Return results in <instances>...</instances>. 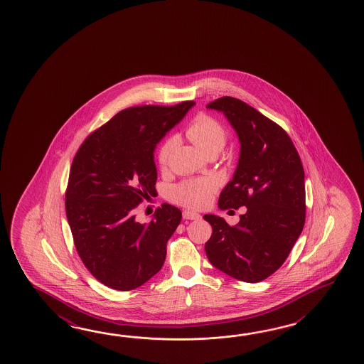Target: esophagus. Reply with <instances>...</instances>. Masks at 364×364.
<instances>
[{"instance_id": "esophagus-1", "label": "esophagus", "mask_w": 364, "mask_h": 364, "mask_svg": "<svg viewBox=\"0 0 364 364\" xmlns=\"http://www.w3.org/2000/svg\"><path fill=\"white\" fill-rule=\"evenodd\" d=\"M183 218L186 220H198V218H200V215L199 213H195L193 210H188V209H186L183 210Z\"/></svg>"}]
</instances>
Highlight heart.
<instances>
[{
  "label": "heart",
  "mask_w": 364,
  "mask_h": 364,
  "mask_svg": "<svg viewBox=\"0 0 364 364\" xmlns=\"http://www.w3.org/2000/svg\"><path fill=\"white\" fill-rule=\"evenodd\" d=\"M187 138L205 155H217L226 144L228 134L224 126L216 118L208 114L195 117L186 129ZM177 146V138L169 136L164 140L157 151V161L161 166H166L171 154ZM216 190L215 181L209 178L186 179L171 190L173 200L188 208H203L208 205L212 195Z\"/></svg>",
  "instance_id": "1"
}]
</instances>
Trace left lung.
<instances>
[{
  "label": "left lung",
  "instance_id": "1",
  "mask_svg": "<svg viewBox=\"0 0 364 364\" xmlns=\"http://www.w3.org/2000/svg\"><path fill=\"white\" fill-rule=\"evenodd\" d=\"M207 108L224 113L240 141V161L220 193V209L246 207L240 223L205 215L212 235L205 254L217 269L260 282L285 263L306 221L302 161L287 132L245 101L224 96Z\"/></svg>",
  "mask_w": 364,
  "mask_h": 364
}]
</instances>
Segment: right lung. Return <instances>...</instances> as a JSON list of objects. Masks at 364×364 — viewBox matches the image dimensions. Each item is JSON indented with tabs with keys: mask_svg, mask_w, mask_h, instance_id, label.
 Here are the masks:
<instances>
[{
	"mask_svg": "<svg viewBox=\"0 0 364 364\" xmlns=\"http://www.w3.org/2000/svg\"><path fill=\"white\" fill-rule=\"evenodd\" d=\"M193 104L124 109L77 149L65 193L66 217L77 255L105 287L129 291L163 267L182 213L164 203L149 224H140L135 210L157 195V143Z\"/></svg>",
	"mask_w": 364,
	"mask_h": 364,
	"instance_id": "obj_1",
	"label": "right lung"
}]
</instances>
